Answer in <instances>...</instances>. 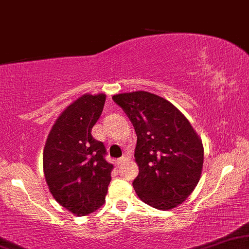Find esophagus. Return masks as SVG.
Instances as JSON below:
<instances>
[{
	"instance_id": "esophagus-1",
	"label": "esophagus",
	"mask_w": 249,
	"mask_h": 249,
	"mask_svg": "<svg viewBox=\"0 0 249 249\" xmlns=\"http://www.w3.org/2000/svg\"><path fill=\"white\" fill-rule=\"evenodd\" d=\"M128 159H130V155L125 154L124 156H123V157L117 159V163L118 164H123V163H125V161H126V160H128Z\"/></svg>"
}]
</instances>
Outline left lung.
<instances>
[{
  "label": "left lung",
  "mask_w": 249,
  "mask_h": 249,
  "mask_svg": "<svg viewBox=\"0 0 249 249\" xmlns=\"http://www.w3.org/2000/svg\"><path fill=\"white\" fill-rule=\"evenodd\" d=\"M137 133L134 157L139 175L134 190L143 203L167 211L183 203L199 182L204 163L200 138L184 115L145 91L112 97Z\"/></svg>",
  "instance_id": "obj_1"
}]
</instances>
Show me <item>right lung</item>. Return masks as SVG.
Returning a JSON list of instances; mask_svg holds the SVG:
<instances>
[{
  "label": "right lung",
  "instance_id": "obj_1",
  "mask_svg": "<svg viewBox=\"0 0 249 249\" xmlns=\"http://www.w3.org/2000/svg\"><path fill=\"white\" fill-rule=\"evenodd\" d=\"M106 94H83L69 105L50 131L43 151V171L53 198L77 216L105 203L112 164L102 142L92 137Z\"/></svg>",
  "mask_w": 249,
  "mask_h": 249
}]
</instances>
